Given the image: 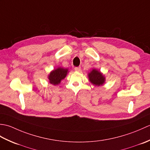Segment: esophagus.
<instances>
[{"label": "esophagus", "mask_w": 150, "mask_h": 150, "mask_svg": "<svg viewBox=\"0 0 150 150\" xmlns=\"http://www.w3.org/2000/svg\"><path fill=\"white\" fill-rule=\"evenodd\" d=\"M74 69H75V71H81V67H75Z\"/></svg>", "instance_id": "esophagus-1"}]
</instances>
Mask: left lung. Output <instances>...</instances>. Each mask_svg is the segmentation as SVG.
Segmentation results:
<instances>
[{"instance_id": "obj_1", "label": "left lung", "mask_w": 150, "mask_h": 150, "mask_svg": "<svg viewBox=\"0 0 150 150\" xmlns=\"http://www.w3.org/2000/svg\"><path fill=\"white\" fill-rule=\"evenodd\" d=\"M89 79L92 84L96 86H100L103 84L105 81L104 75L97 69H93L89 73Z\"/></svg>"}]
</instances>
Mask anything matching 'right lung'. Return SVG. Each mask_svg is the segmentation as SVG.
<instances>
[{
  "mask_svg": "<svg viewBox=\"0 0 150 150\" xmlns=\"http://www.w3.org/2000/svg\"><path fill=\"white\" fill-rule=\"evenodd\" d=\"M67 73H68L67 69L58 68L56 69H54L50 73L48 77L50 82L53 85L59 84L60 81L66 77Z\"/></svg>",
  "mask_w": 150,
  "mask_h": 150,
  "instance_id": "add662e5",
  "label": "right lung"
}]
</instances>
